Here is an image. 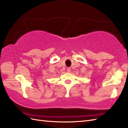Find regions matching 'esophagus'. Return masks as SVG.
I'll return each instance as SVG.
<instances>
[{
    "label": "esophagus",
    "instance_id": "34e87169",
    "mask_svg": "<svg viewBox=\"0 0 128 128\" xmlns=\"http://www.w3.org/2000/svg\"><path fill=\"white\" fill-rule=\"evenodd\" d=\"M66 69H67V72H70V71H71V69H70V68H68Z\"/></svg>",
    "mask_w": 128,
    "mask_h": 128
}]
</instances>
